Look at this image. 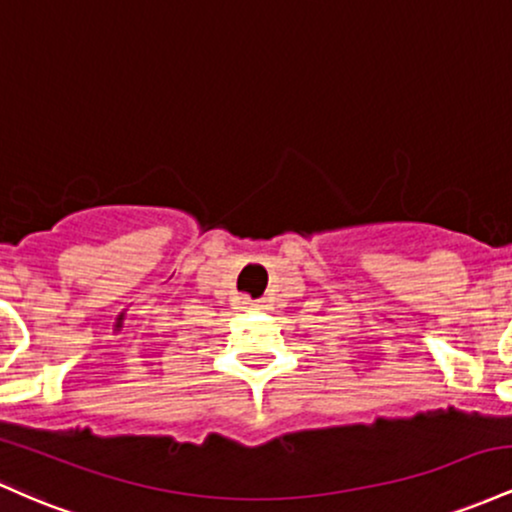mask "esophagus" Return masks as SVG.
I'll return each instance as SVG.
<instances>
[{
	"instance_id": "esophagus-1",
	"label": "esophagus",
	"mask_w": 512,
	"mask_h": 512,
	"mask_svg": "<svg viewBox=\"0 0 512 512\" xmlns=\"http://www.w3.org/2000/svg\"><path fill=\"white\" fill-rule=\"evenodd\" d=\"M244 309H261V302H251V300H244Z\"/></svg>"
}]
</instances>
